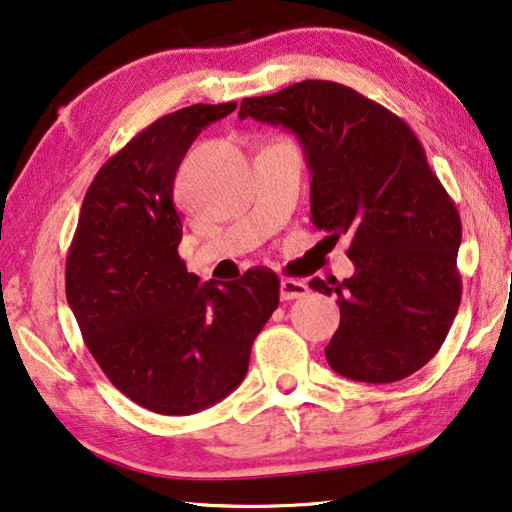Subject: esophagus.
<instances>
[{"instance_id":"1","label":"esophagus","mask_w":512,"mask_h":512,"mask_svg":"<svg viewBox=\"0 0 512 512\" xmlns=\"http://www.w3.org/2000/svg\"><path fill=\"white\" fill-rule=\"evenodd\" d=\"M309 293V287L300 280H291V277H284L280 282V296L282 300H296V298H305Z\"/></svg>"}]
</instances>
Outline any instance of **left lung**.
Here are the masks:
<instances>
[{
    "label": "left lung",
    "instance_id": "1",
    "mask_svg": "<svg viewBox=\"0 0 512 512\" xmlns=\"http://www.w3.org/2000/svg\"><path fill=\"white\" fill-rule=\"evenodd\" d=\"M239 117L298 135L311 169V221L350 235L357 266L336 293L341 323L325 348L339 375L391 384L440 350L461 305V216L404 119L334 81L293 83L241 101Z\"/></svg>",
    "mask_w": 512,
    "mask_h": 512
}]
</instances>
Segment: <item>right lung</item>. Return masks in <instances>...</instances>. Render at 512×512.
<instances>
[{
  "label": "right lung",
  "mask_w": 512,
  "mask_h": 512,
  "mask_svg": "<svg viewBox=\"0 0 512 512\" xmlns=\"http://www.w3.org/2000/svg\"><path fill=\"white\" fill-rule=\"evenodd\" d=\"M235 108L194 103L137 133L94 176L67 253V302L94 361L112 386L162 415H192L235 391L280 305L271 268L219 287L198 284L178 255L176 171L198 133Z\"/></svg>",
  "instance_id": "obj_1"
}]
</instances>
